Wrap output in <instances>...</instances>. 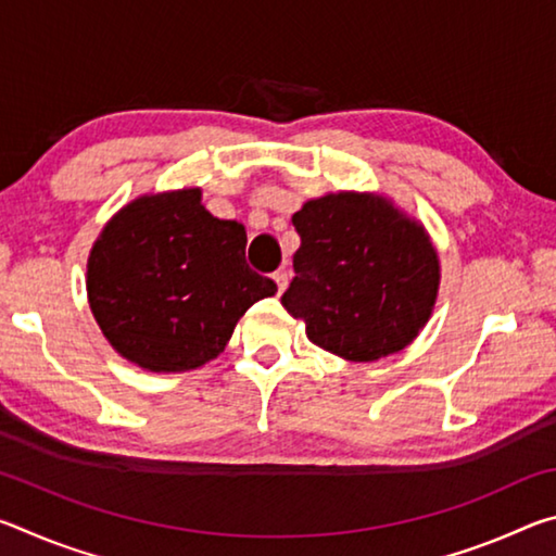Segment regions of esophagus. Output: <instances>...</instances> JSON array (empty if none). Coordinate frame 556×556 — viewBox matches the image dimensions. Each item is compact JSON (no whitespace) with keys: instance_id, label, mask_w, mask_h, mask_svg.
Returning <instances> with one entry per match:
<instances>
[{"instance_id":"obj_1","label":"esophagus","mask_w":556,"mask_h":556,"mask_svg":"<svg viewBox=\"0 0 556 556\" xmlns=\"http://www.w3.org/2000/svg\"><path fill=\"white\" fill-rule=\"evenodd\" d=\"M271 277H275V281H277V289H279V294H281V291H285V289H287V285H289V275H287V269H277L275 275H271Z\"/></svg>"}]
</instances>
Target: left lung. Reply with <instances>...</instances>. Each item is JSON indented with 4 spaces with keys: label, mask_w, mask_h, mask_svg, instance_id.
I'll use <instances>...</instances> for the list:
<instances>
[{
    "label": "left lung",
    "mask_w": 556,
    "mask_h": 556,
    "mask_svg": "<svg viewBox=\"0 0 556 556\" xmlns=\"http://www.w3.org/2000/svg\"><path fill=\"white\" fill-rule=\"evenodd\" d=\"M287 312L324 351L368 363L409 345L429 321L439 260L421 225L365 193H328L294 213Z\"/></svg>",
    "instance_id": "8db88e82"
}]
</instances>
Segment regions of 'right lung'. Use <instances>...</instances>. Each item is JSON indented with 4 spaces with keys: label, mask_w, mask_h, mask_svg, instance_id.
I'll return each instance as SVG.
<instances>
[{
    "label": "right lung",
    "mask_w": 556,
    "mask_h": 556,
    "mask_svg": "<svg viewBox=\"0 0 556 556\" xmlns=\"http://www.w3.org/2000/svg\"><path fill=\"white\" fill-rule=\"evenodd\" d=\"M238 220L203 208L199 188L144 195L112 218L88 260V299L119 355L154 372L208 363L238 318L277 285L244 262Z\"/></svg>",
    "instance_id": "add662e5"
}]
</instances>
